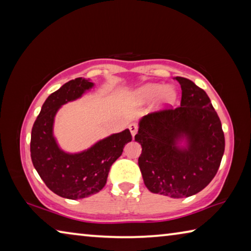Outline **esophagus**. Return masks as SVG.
<instances>
[{
	"instance_id": "obj_1",
	"label": "esophagus",
	"mask_w": 251,
	"mask_h": 251,
	"mask_svg": "<svg viewBox=\"0 0 251 251\" xmlns=\"http://www.w3.org/2000/svg\"><path fill=\"white\" fill-rule=\"evenodd\" d=\"M128 128H129V130H130L131 136H133V137H134V136L136 135V133H137V129H138L137 124H135V123H131V124H129Z\"/></svg>"
}]
</instances>
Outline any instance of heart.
I'll list each match as a JSON object with an SVG mask.
<instances>
[{"mask_svg":"<svg viewBox=\"0 0 251 251\" xmlns=\"http://www.w3.org/2000/svg\"><path fill=\"white\" fill-rule=\"evenodd\" d=\"M177 95L176 88L172 85L164 86L161 84L151 83L143 85V86L131 93L129 96V101L133 105L141 106L150 103L151 100L157 97V106L159 108H164L175 104Z\"/></svg>","mask_w":251,"mask_h":251,"instance_id":"1","label":"heart"}]
</instances>
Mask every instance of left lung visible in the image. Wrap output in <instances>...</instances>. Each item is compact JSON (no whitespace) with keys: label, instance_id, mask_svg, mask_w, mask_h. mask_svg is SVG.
Instances as JSON below:
<instances>
[{"label":"left lung","instance_id":"left-lung-1","mask_svg":"<svg viewBox=\"0 0 251 251\" xmlns=\"http://www.w3.org/2000/svg\"><path fill=\"white\" fill-rule=\"evenodd\" d=\"M175 79L180 106L142 117L135 141L142 145L138 166L148 190L184 198L201 192L217 174L225 136L206 92L188 78Z\"/></svg>","mask_w":251,"mask_h":251}]
</instances>
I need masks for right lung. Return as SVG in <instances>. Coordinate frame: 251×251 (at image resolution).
I'll return each mask as SVG.
<instances>
[{
  "mask_svg": "<svg viewBox=\"0 0 251 251\" xmlns=\"http://www.w3.org/2000/svg\"><path fill=\"white\" fill-rule=\"evenodd\" d=\"M90 79L77 77L65 83L44 101L31 135V158L45 185L58 196L82 199L99 193L107 180L109 168L131 141L129 129L112 134L83 151L67 152L54 136L58 109L94 87Z\"/></svg>",
  "mask_w": 251,
  "mask_h": 251,
  "instance_id": "obj_1",
  "label": "right lung"
}]
</instances>
